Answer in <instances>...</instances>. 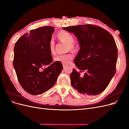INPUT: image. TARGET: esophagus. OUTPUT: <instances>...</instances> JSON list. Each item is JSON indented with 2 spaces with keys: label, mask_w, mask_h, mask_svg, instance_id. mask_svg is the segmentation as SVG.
<instances>
[{
  "label": "esophagus",
  "mask_w": 129,
  "mask_h": 129,
  "mask_svg": "<svg viewBox=\"0 0 129 129\" xmlns=\"http://www.w3.org/2000/svg\"><path fill=\"white\" fill-rule=\"evenodd\" d=\"M62 65H63V68H64L65 67H66V64H62Z\"/></svg>",
  "instance_id": "34e87169"
}]
</instances>
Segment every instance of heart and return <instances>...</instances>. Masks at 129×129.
<instances>
[{"instance_id":"1","label":"heart","mask_w":129,"mask_h":129,"mask_svg":"<svg viewBox=\"0 0 129 129\" xmlns=\"http://www.w3.org/2000/svg\"><path fill=\"white\" fill-rule=\"evenodd\" d=\"M57 36L60 40L67 44V50H75L76 49V47L74 44V42H75L76 40L75 37L72 33L66 30H61L58 33ZM54 47H55V41H54V38H52L49 41V49L52 53L54 52ZM73 57V54L72 53H68L64 54L57 55L54 57V60L63 64H68L71 61Z\"/></svg>"}]
</instances>
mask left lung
Segmentation results:
<instances>
[{"label": "left lung", "mask_w": 129, "mask_h": 129, "mask_svg": "<svg viewBox=\"0 0 129 129\" xmlns=\"http://www.w3.org/2000/svg\"><path fill=\"white\" fill-rule=\"evenodd\" d=\"M73 33L80 49L74 60L76 67L85 71L83 77L73 69L71 84L82 95L91 97L102 92L116 73L118 49L108 31L90 24L63 27Z\"/></svg>", "instance_id": "obj_1"}]
</instances>
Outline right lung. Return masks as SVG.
Wrapping results in <instances>:
<instances>
[{
    "label": "right lung",
    "mask_w": 129,
    "mask_h": 129,
    "mask_svg": "<svg viewBox=\"0 0 129 129\" xmlns=\"http://www.w3.org/2000/svg\"><path fill=\"white\" fill-rule=\"evenodd\" d=\"M54 28L44 26L26 33L16 42L13 67L22 88L32 95L52 88L63 69L61 63H52L49 41Z\"/></svg>",
    "instance_id": "right-lung-1"
}]
</instances>
